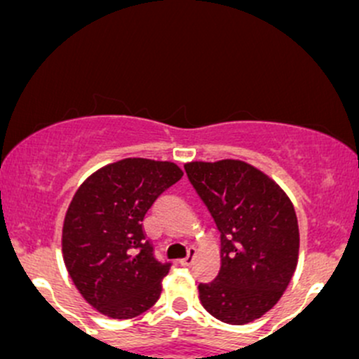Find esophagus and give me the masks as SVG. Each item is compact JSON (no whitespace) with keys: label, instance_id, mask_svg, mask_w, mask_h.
Listing matches in <instances>:
<instances>
[{"label":"esophagus","instance_id":"1","mask_svg":"<svg viewBox=\"0 0 359 359\" xmlns=\"http://www.w3.org/2000/svg\"><path fill=\"white\" fill-rule=\"evenodd\" d=\"M195 253H196V250L195 248H188V255L184 257V258H181L180 260V264L183 265V267H188V265H191L194 264V260H195Z\"/></svg>","mask_w":359,"mask_h":359}]
</instances>
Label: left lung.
<instances>
[{
	"label": "left lung",
	"instance_id": "obj_1",
	"mask_svg": "<svg viewBox=\"0 0 359 359\" xmlns=\"http://www.w3.org/2000/svg\"><path fill=\"white\" fill-rule=\"evenodd\" d=\"M184 171L221 233V269L198 286L200 303L231 325L253 322L279 302L296 271L299 229L292 202L243 161H194Z\"/></svg>",
	"mask_w": 359,
	"mask_h": 359
}]
</instances>
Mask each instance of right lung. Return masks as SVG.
<instances>
[{"label": "right lung", "mask_w": 359, "mask_h": 359, "mask_svg": "<svg viewBox=\"0 0 359 359\" xmlns=\"http://www.w3.org/2000/svg\"><path fill=\"white\" fill-rule=\"evenodd\" d=\"M181 176L169 161L128 157L92 172L73 195L61 234L63 260L99 313L133 318L159 299L171 264L156 260L142 221Z\"/></svg>", "instance_id": "1"}]
</instances>
